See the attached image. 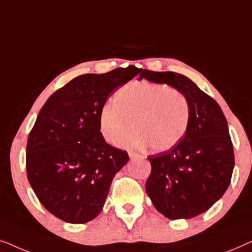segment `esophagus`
Wrapping results in <instances>:
<instances>
[{"label":"esophagus","mask_w":252,"mask_h":252,"mask_svg":"<svg viewBox=\"0 0 252 252\" xmlns=\"http://www.w3.org/2000/svg\"><path fill=\"white\" fill-rule=\"evenodd\" d=\"M128 156H129L130 159H135V158L139 157L135 153H133V151H129V153H128Z\"/></svg>","instance_id":"esophagus-1"}]
</instances>
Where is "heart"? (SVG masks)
Wrapping results in <instances>:
<instances>
[{
    "mask_svg": "<svg viewBox=\"0 0 252 252\" xmlns=\"http://www.w3.org/2000/svg\"><path fill=\"white\" fill-rule=\"evenodd\" d=\"M116 103H106L99 112V128L110 143L118 144L134 129L124 146L156 151L174 148L187 133L190 104L185 94L163 84L134 81L120 89Z\"/></svg>",
    "mask_w": 252,
    "mask_h": 252,
    "instance_id": "heart-1",
    "label": "heart"
}]
</instances>
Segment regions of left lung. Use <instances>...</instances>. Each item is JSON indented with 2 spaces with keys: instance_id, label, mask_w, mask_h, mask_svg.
<instances>
[{
  "instance_id": "left-lung-1",
  "label": "left lung",
  "mask_w": 252,
  "mask_h": 252,
  "mask_svg": "<svg viewBox=\"0 0 252 252\" xmlns=\"http://www.w3.org/2000/svg\"><path fill=\"white\" fill-rule=\"evenodd\" d=\"M142 78L172 86L190 104L184 139L172 149L148 157L151 173L146 191L166 218H194L221 198L230 184L234 150L227 120L218 103L185 75L143 70Z\"/></svg>"
}]
</instances>
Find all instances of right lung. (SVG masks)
Returning a JSON list of instances; mask_svg holds the SVG:
<instances>
[{"mask_svg":"<svg viewBox=\"0 0 252 252\" xmlns=\"http://www.w3.org/2000/svg\"><path fill=\"white\" fill-rule=\"evenodd\" d=\"M129 65L104 74H82L48 98L26 147L30 185L58 219L85 223L104 206L110 185L129 157L105 142L99 112L117 87L137 75Z\"/></svg>","mask_w":252,"mask_h":252,"instance_id":"obj_1","label":"right lung"}]
</instances>
